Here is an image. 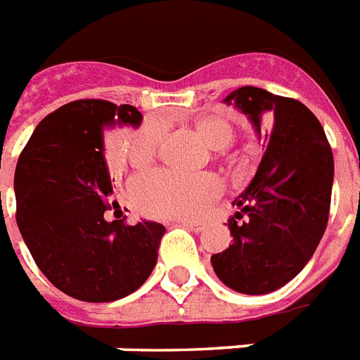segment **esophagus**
Instances as JSON below:
<instances>
[{"label": "esophagus", "mask_w": 360, "mask_h": 360, "mask_svg": "<svg viewBox=\"0 0 360 360\" xmlns=\"http://www.w3.org/2000/svg\"><path fill=\"white\" fill-rule=\"evenodd\" d=\"M183 228H186V230L194 231V233H200V231H203V224L202 222H196V220H181L179 222Z\"/></svg>", "instance_id": "obj_1"}]
</instances>
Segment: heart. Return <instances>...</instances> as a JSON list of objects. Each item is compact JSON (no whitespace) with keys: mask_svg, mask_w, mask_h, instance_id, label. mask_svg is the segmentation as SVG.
<instances>
[{"mask_svg":"<svg viewBox=\"0 0 360 360\" xmlns=\"http://www.w3.org/2000/svg\"><path fill=\"white\" fill-rule=\"evenodd\" d=\"M196 132L213 149H222L233 138L231 124L219 115H205L194 123ZM162 141V127L146 123L127 149L132 166H143L155 158ZM220 194V183L211 174L183 175L155 169L130 183V198L141 213L157 219H196Z\"/></svg>","mask_w":360,"mask_h":360,"instance_id":"heart-1","label":"heart"}]
</instances>
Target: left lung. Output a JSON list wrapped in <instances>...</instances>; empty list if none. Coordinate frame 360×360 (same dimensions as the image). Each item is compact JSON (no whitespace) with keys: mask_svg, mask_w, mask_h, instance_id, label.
<instances>
[{"mask_svg":"<svg viewBox=\"0 0 360 360\" xmlns=\"http://www.w3.org/2000/svg\"><path fill=\"white\" fill-rule=\"evenodd\" d=\"M224 103L250 120L263 157L233 200V243L211 256V265L233 291L265 295L295 278L318 248L329 220L335 160L318 117L295 98L245 86Z\"/></svg>","mask_w":360,"mask_h":360,"instance_id":"obj_1","label":"left lung"}]
</instances>
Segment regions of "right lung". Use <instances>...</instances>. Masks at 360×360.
<instances>
[{
	"mask_svg": "<svg viewBox=\"0 0 360 360\" xmlns=\"http://www.w3.org/2000/svg\"><path fill=\"white\" fill-rule=\"evenodd\" d=\"M129 104L75 101L33 130L14 172L16 222L37 267L78 301L112 302L134 293L157 265L162 224L106 220L112 181L104 132L140 127Z\"/></svg>",
	"mask_w": 360,
	"mask_h": 360,
	"instance_id": "add662e5",
	"label": "right lung"
}]
</instances>
